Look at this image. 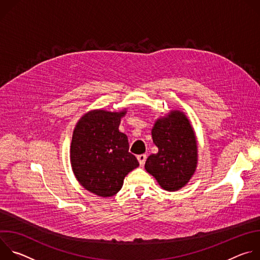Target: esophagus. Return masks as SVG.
Instances as JSON below:
<instances>
[{"label":"esophagus","instance_id":"obj_1","mask_svg":"<svg viewBox=\"0 0 260 260\" xmlns=\"http://www.w3.org/2000/svg\"><path fill=\"white\" fill-rule=\"evenodd\" d=\"M138 161L140 164L141 167H143L145 165V161H146V158H147V155L146 154H141V155H138Z\"/></svg>","mask_w":260,"mask_h":260}]
</instances>
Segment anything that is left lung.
<instances>
[{"instance_id": "8db88e82", "label": "left lung", "mask_w": 260, "mask_h": 260, "mask_svg": "<svg viewBox=\"0 0 260 260\" xmlns=\"http://www.w3.org/2000/svg\"><path fill=\"white\" fill-rule=\"evenodd\" d=\"M151 135L158 152L148 156L146 171L162 189H181L194 175L199 157L198 141L189 119L182 111L171 110L156 119Z\"/></svg>"}]
</instances>
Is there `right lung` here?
<instances>
[{
  "mask_svg": "<svg viewBox=\"0 0 260 260\" xmlns=\"http://www.w3.org/2000/svg\"><path fill=\"white\" fill-rule=\"evenodd\" d=\"M126 109L110 112L103 109L88 111L73 132L70 159L74 175L89 192L110 198L122 187L125 176L139 167L128 152V139L119 132Z\"/></svg>",
  "mask_w": 260,
  "mask_h": 260,
  "instance_id": "1",
  "label": "right lung"
}]
</instances>
